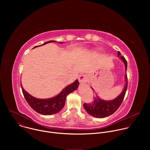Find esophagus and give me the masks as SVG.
I'll use <instances>...</instances> for the list:
<instances>
[{
    "label": "esophagus",
    "instance_id": "1",
    "mask_svg": "<svg viewBox=\"0 0 150 150\" xmlns=\"http://www.w3.org/2000/svg\"><path fill=\"white\" fill-rule=\"evenodd\" d=\"M88 79V76L87 75H81L79 76V82L81 83H84L85 82H87Z\"/></svg>",
    "mask_w": 150,
    "mask_h": 150
}]
</instances>
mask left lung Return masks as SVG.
<instances>
[{
    "instance_id": "1",
    "label": "left lung",
    "mask_w": 150,
    "mask_h": 150,
    "mask_svg": "<svg viewBox=\"0 0 150 150\" xmlns=\"http://www.w3.org/2000/svg\"><path fill=\"white\" fill-rule=\"evenodd\" d=\"M117 56L125 64L126 71V75L125 76L126 83L125 85V87L122 93L116 98L112 100H104L98 97V96H96V97H95L94 96V100L92 103L90 104L84 103L83 108L85 110L87 111V112L89 115H91L93 117L97 118H104L112 115L118 109L125 97V95L127 87V78L126 75L127 61L126 60L124 57L121 56V53L119 52H117ZM91 88L93 90L92 87Z\"/></svg>"
}]
</instances>
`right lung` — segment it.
I'll use <instances>...</instances> for the list:
<instances>
[{
	"instance_id": "1",
	"label": "right lung",
	"mask_w": 150,
	"mask_h": 150,
	"mask_svg": "<svg viewBox=\"0 0 150 150\" xmlns=\"http://www.w3.org/2000/svg\"><path fill=\"white\" fill-rule=\"evenodd\" d=\"M51 42H56V41L51 40L47 41L40 46L45 45ZM59 43H63V42H59ZM39 46H36L34 48ZM33 48V49H34ZM79 83L78 80L76 79L72 83L68 85L67 87L64 88L63 90L56 96L47 99H40L35 98L30 94H28L23 87V85L21 83V87L22 88L24 96L30 105L31 108L36 112L42 115H52L59 112L65 105V101L67 96L76 90Z\"/></svg>"
}]
</instances>
